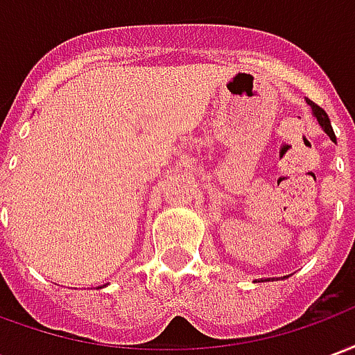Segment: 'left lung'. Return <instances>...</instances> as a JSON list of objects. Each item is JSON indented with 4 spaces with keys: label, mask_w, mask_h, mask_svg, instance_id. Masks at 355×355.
<instances>
[{
    "label": "left lung",
    "mask_w": 355,
    "mask_h": 355,
    "mask_svg": "<svg viewBox=\"0 0 355 355\" xmlns=\"http://www.w3.org/2000/svg\"><path fill=\"white\" fill-rule=\"evenodd\" d=\"M308 104L312 106L313 116L318 117V121H320V125H321V127H323V131L327 132L333 142H336L335 132H333V127H331V121H329V116H327V114H325V110L320 108V106H318V104H315V102H312V101H308Z\"/></svg>",
    "instance_id": "1"
}]
</instances>
